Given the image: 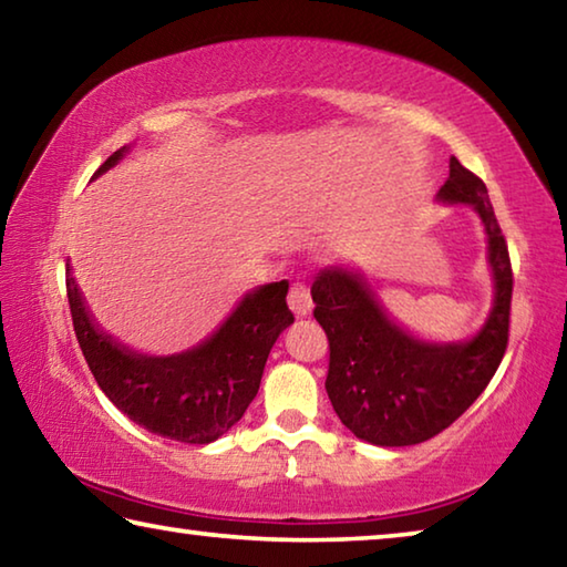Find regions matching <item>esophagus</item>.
<instances>
[{
	"instance_id": "1",
	"label": "esophagus",
	"mask_w": 567,
	"mask_h": 567,
	"mask_svg": "<svg viewBox=\"0 0 567 567\" xmlns=\"http://www.w3.org/2000/svg\"><path fill=\"white\" fill-rule=\"evenodd\" d=\"M287 302H290V310L297 315V318H307L312 312V297H310V287L305 282H292L290 295H287Z\"/></svg>"
}]
</instances>
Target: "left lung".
<instances>
[{
    "label": "left lung",
    "instance_id": "8db88e82",
    "mask_svg": "<svg viewBox=\"0 0 567 567\" xmlns=\"http://www.w3.org/2000/svg\"><path fill=\"white\" fill-rule=\"evenodd\" d=\"M440 203H465L483 219L495 300L473 340L433 344L398 328L358 272L328 267L312 282L315 320L330 342L324 390L342 425L382 447L443 433L493 380L511 334L513 267L485 182L450 157Z\"/></svg>",
    "mask_w": 567,
    "mask_h": 567
}]
</instances>
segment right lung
<instances>
[{
  "mask_svg": "<svg viewBox=\"0 0 567 567\" xmlns=\"http://www.w3.org/2000/svg\"><path fill=\"white\" fill-rule=\"evenodd\" d=\"M122 147L94 172L117 165ZM290 282L247 292L213 338L177 354H142L94 324L74 277L66 272L72 324L84 360L114 408L132 422L177 443L207 445L245 415L260 390L275 340L295 322L287 307Z\"/></svg>",
  "mask_w": 567,
  "mask_h": 567,
  "instance_id": "add662e5",
  "label": "right lung"
}]
</instances>
